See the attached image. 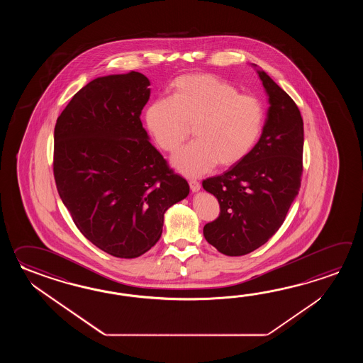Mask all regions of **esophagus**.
Masks as SVG:
<instances>
[{
  "instance_id": "1",
  "label": "esophagus",
  "mask_w": 363,
  "mask_h": 363,
  "mask_svg": "<svg viewBox=\"0 0 363 363\" xmlns=\"http://www.w3.org/2000/svg\"><path fill=\"white\" fill-rule=\"evenodd\" d=\"M189 186H191V191H192V192H199L201 189L200 182H197V180H194V179H191V180H189Z\"/></svg>"
}]
</instances>
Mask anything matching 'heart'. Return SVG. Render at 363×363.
<instances>
[{
	"mask_svg": "<svg viewBox=\"0 0 363 363\" xmlns=\"http://www.w3.org/2000/svg\"><path fill=\"white\" fill-rule=\"evenodd\" d=\"M145 122L158 147L174 153L189 135L197 140L172 158L186 177H200L216 163L230 167L247 157L262 133L264 108L252 94L210 74H191L172 84L170 99H158L147 108Z\"/></svg>",
	"mask_w": 363,
	"mask_h": 363,
	"instance_id": "b5f03b06",
	"label": "heart"
}]
</instances>
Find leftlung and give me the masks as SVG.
<instances>
[{
    "label": "left lung",
    "mask_w": 363,
    "mask_h": 363,
    "mask_svg": "<svg viewBox=\"0 0 363 363\" xmlns=\"http://www.w3.org/2000/svg\"><path fill=\"white\" fill-rule=\"evenodd\" d=\"M259 79L270 108L252 152L222 175L202 182L220 213L203 236L218 252L238 257L271 239L286 220L301 186L303 122L294 101L264 71Z\"/></svg>",
    "instance_id": "8db88e82"
}]
</instances>
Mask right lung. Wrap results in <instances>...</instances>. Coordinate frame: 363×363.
Masks as SVG:
<instances>
[{"label":"right lung","mask_w":363,"mask_h":363,"mask_svg":"<svg viewBox=\"0 0 363 363\" xmlns=\"http://www.w3.org/2000/svg\"><path fill=\"white\" fill-rule=\"evenodd\" d=\"M149 85L136 71L97 77L55 123L53 172L62 202L84 238L118 258L155 247L166 210L189 193L141 123Z\"/></svg>","instance_id":"1"}]
</instances>
